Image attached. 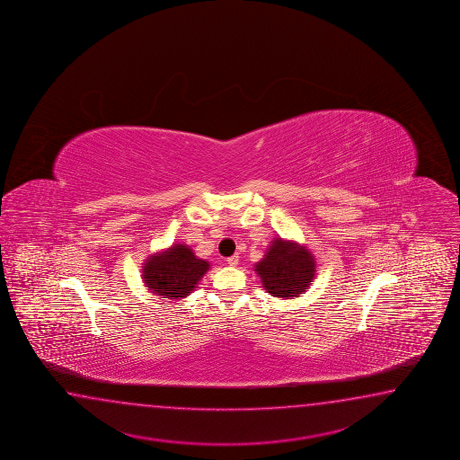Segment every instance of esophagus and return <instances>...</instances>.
<instances>
[{"mask_svg":"<svg viewBox=\"0 0 460 460\" xmlns=\"http://www.w3.org/2000/svg\"><path fill=\"white\" fill-rule=\"evenodd\" d=\"M226 262H228V264H230V266H236V264H238V262H240V258H238V256H236V254H234V256H230V258H228V260H226Z\"/></svg>","mask_w":460,"mask_h":460,"instance_id":"1","label":"esophagus"}]
</instances>
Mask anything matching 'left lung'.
I'll return each instance as SVG.
<instances>
[{"label":"left lung","instance_id":"8db88e82","mask_svg":"<svg viewBox=\"0 0 460 460\" xmlns=\"http://www.w3.org/2000/svg\"><path fill=\"white\" fill-rule=\"evenodd\" d=\"M254 270L270 296L300 297L315 279V258L302 244L274 238Z\"/></svg>","mask_w":460,"mask_h":460}]
</instances>
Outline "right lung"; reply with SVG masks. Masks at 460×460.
<instances>
[{
  "label": "right lung",
  "mask_w": 460,
  "mask_h": 460,
  "mask_svg": "<svg viewBox=\"0 0 460 460\" xmlns=\"http://www.w3.org/2000/svg\"><path fill=\"white\" fill-rule=\"evenodd\" d=\"M210 264L199 260L186 244H172L166 252H155L144 264L145 286L160 298L188 297Z\"/></svg>",
  "instance_id": "obj_1"
}]
</instances>
